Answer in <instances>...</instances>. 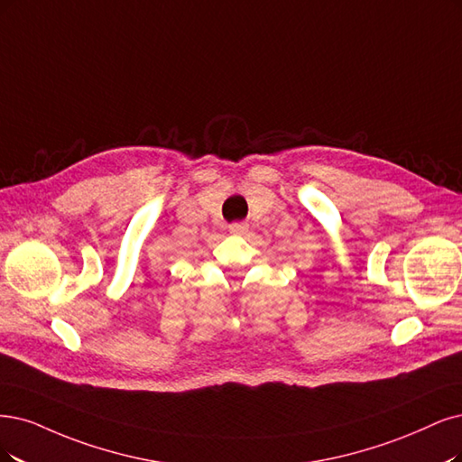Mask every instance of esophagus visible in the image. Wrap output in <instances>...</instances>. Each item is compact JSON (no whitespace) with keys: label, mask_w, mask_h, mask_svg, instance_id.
Returning <instances> with one entry per match:
<instances>
[{"label":"esophagus","mask_w":462,"mask_h":462,"mask_svg":"<svg viewBox=\"0 0 462 462\" xmlns=\"http://www.w3.org/2000/svg\"><path fill=\"white\" fill-rule=\"evenodd\" d=\"M247 228H249L247 222H232V225H230V232H232V234H237V236L245 234Z\"/></svg>","instance_id":"esophagus-1"}]
</instances>
